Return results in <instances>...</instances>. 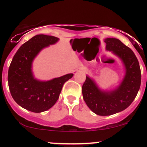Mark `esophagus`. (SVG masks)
I'll list each match as a JSON object with an SVG mask.
<instances>
[{"instance_id": "1", "label": "esophagus", "mask_w": 147, "mask_h": 147, "mask_svg": "<svg viewBox=\"0 0 147 147\" xmlns=\"http://www.w3.org/2000/svg\"><path fill=\"white\" fill-rule=\"evenodd\" d=\"M77 70H78V69H77ZM81 70H83L84 72H86V71H87V70H86V68H81Z\"/></svg>"}]
</instances>
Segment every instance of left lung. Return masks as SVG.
<instances>
[{"mask_svg": "<svg viewBox=\"0 0 147 147\" xmlns=\"http://www.w3.org/2000/svg\"><path fill=\"white\" fill-rule=\"evenodd\" d=\"M104 42L106 50L112 51L122 60L126 73L119 86L109 92L99 89L92 79L86 77L82 86L84 100L92 112L101 116L125 110L136 98L141 84L140 64L131 49L117 38H107Z\"/></svg>", "mask_w": 147, "mask_h": 147, "instance_id": "8db88e82", "label": "left lung"}]
</instances>
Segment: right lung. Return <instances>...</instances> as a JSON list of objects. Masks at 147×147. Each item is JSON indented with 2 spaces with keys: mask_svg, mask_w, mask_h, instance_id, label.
<instances>
[{
  "mask_svg": "<svg viewBox=\"0 0 147 147\" xmlns=\"http://www.w3.org/2000/svg\"><path fill=\"white\" fill-rule=\"evenodd\" d=\"M59 38L38 34L20 47L8 70L10 93L19 106L34 113H41L52 107L59 97L64 83L73 74H67L43 82L34 79L32 71L34 59L42 49L56 43Z\"/></svg>",
  "mask_w": 147,
  "mask_h": 147,
  "instance_id": "1",
  "label": "right lung"
}]
</instances>
